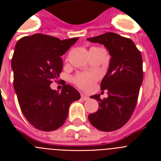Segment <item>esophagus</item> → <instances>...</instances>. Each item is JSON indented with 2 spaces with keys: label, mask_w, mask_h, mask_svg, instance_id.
I'll list each match as a JSON object with an SVG mask.
<instances>
[{
  "label": "esophagus",
  "mask_w": 161,
  "mask_h": 161,
  "mask_svg": "<svg viewBox=\"0 0 161 161\" xmlns=\"http://www.w3.org/2000/svg\"><path fill=\"white\" fill-rule=\"evenodd\" d=\"M81 98H82L83 100L87 101V100H88V98H88V96L84 95V94H82V95H81Z\"/></svg>",
  "instance_id": "34e87169"
}]
</instances>
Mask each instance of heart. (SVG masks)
Returning a JSON list of instances; mask_svg holds the SVG:
<instances>
[{
    "label": "heart",
    "instance_id": "1",
    "mask_svg": "<svg viewBox=\"0 0 161 161\" xmlns=\"http://www.w3.org/2000/svg\"><path fill=\"white\" fill-rule=\"evenodd\" d=\"M97 79L98 75L96 73H81L74 78V82L80 88L88 90L93 87Z\"/></svg>",
    "mask_w": 161,
    "mask_h": 161
}]
</instances>
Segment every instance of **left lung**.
<instances>
[{"label":"left lung","mask_w":161,"mask_h":161,"mask_svg":"<svg viewBox=\"0 0 161 161\" xmlns=\"http://www.w3.org/2000/svg\"><path fill=\"white\" fill-rule=\"evenodd\" d=\"M87 40L103 45L111 56L101 82V90L108 91V98L102 100L99 94L91 96L98 102V109L88 115V120L101 131H114L128 122L137 103L143 82L142 56L131 39L114 32Z\"/></svg>","instance_id":"obj_1"}]
</instances>
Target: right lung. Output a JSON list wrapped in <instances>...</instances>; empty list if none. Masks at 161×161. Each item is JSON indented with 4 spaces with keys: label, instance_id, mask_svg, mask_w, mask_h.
Instances as JSON below:
<instances>
[{
    "label": "right lung",
    "instance_id": "right-lung-1",
    "mask_svg": "<svg viewBox=\"0 0 161 161\" xmlns=\"http://www.w3.org/2000/svg\"><path fill=\"white\" fill-rule=\"evenodd\" d=\"M78 37L60 40L34 34L19 40L11 59L14 89L21 110L37 130L53 131L64 124L68 108L80 98L73 86H63L61 93L50 87L63 70V56Z\"/></svg>",
    "mask_w": 161,
    "mask_h": 161
}]
</instances>
